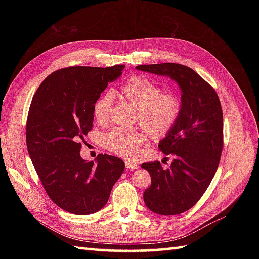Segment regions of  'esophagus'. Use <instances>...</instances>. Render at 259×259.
Masks as SVG:
<instances>
[{"instance_id": "obj_1", "label": "esophagus", "mask_w": 259, "mask_h": 259, "mask_svg": "<svg viewBox=\"0 0 259 259\" xmlns=\"http://www.w3.org/2000/svg\"><path fill=\"white\" fill-rule=\"evenodd\" d=\"M125 167H126L127 169H137V164L133 163V162H130V161H126L125 162Z\"/></svg>"}]
</instances>
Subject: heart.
Wrapping results in <instances>:
<instances>
[{
  "label": "heart",
  "mask_w": 259,
  "mask_h": 259,
  "mask_svg": "<svg viewBox=\"0 0 259 259\" xmlns=\"http://www.w3.org/2000/svg\"><path fill=\"white\" fill-rule=\"evenodd\" d=\"M120 98L137 110L136 122L152 139L165 137L174 128L183 111V100L173 92L163 93L162 86L143 76H133L119 91ZM113 105V94L106 92L94 104L93 116L101 125L108 123ZM146 136L140 131L112 130L101 137L110 152L125 159L139 154Z\"/></svg>",
  "instance_id": "1"
}]
</instances>
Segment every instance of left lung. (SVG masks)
Instances as JSON below:
<instances>
[{
	"label": "left lung",
	"mask_w": 259,
	"mask_h": 259,
	"mask_svg": "<svg viewBox=\"0 0 259 259\" xmlns=\"http://www.w3.org/2000/svg\"><path fill=\"white\" fill-rule=\"evenodd\" d=\"M137 70L168 76L182 92L183 111L159 149L173 156L167 169L159 161L143 163L151 176L144 192L155 214H182L197 203L213 179L223 151V110L215 90L189 67L178 64L140 65Z\"/></svg>",
	"instance_id": "1"
}]
</instances>
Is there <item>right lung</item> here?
I'll return each instance as SVG.
<instances>
[{"mask_svg":"<svg viewBox=\"0 0 259 259\" xmlns=\"http://www.w3.org/2000/svg\"><path fill=\"white\" fill-rule=\"evenodd\" d=\"M124 65L69 67L50 74L31 101L26 138L28 152L51 200L75 215L103 208L125 168L113 155L81 158V143L93 127V107Z\"/></svg>","mask_w":259,"mask_h":259,"instance_id":"add662e5","label":"right lung"}]
</instances>
